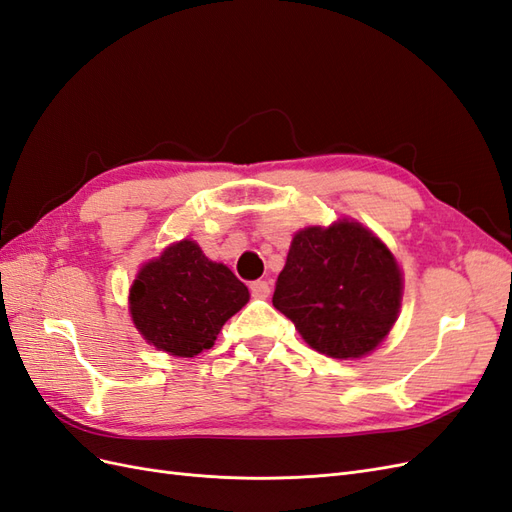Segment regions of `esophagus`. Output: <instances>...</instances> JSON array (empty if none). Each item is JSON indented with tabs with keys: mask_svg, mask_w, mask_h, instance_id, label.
Returning <instances> with one entry per match:
<instances>
[{
	"mask_svg": "<svg viewBox=\"0 0 512 512\" xmlns=\"http://www.w3.org/2000/svg\"><path fill=\"white\" fill-rule=\"evenodd\" d=\"M248 287H251L253 298H268L270 296V283L268 281H253Z\"/></svg>",
	"mask_w": 512,
	"mask_h": 512,
	"instance_id": "1",
	"label": "esophagus"
}]
</instances>
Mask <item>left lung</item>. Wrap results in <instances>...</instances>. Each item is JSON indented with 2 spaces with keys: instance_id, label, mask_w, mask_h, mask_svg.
Returning <instances> with one entry per match:
<instances>
[{
  "instance_id": "1",
  "label": "left lung",
  "mask_w": 512,
  "mask_h": 512,
  "mask_svg": "<svg viewBox=\"0 0 512 512\" xmlns=\"http://www.w3.org/2000/svg\"><path fill=\"white\" fill-rule=\"evenodd\" d=\"M401 289L388 248L362 225L341 221L296 233L272 304L317 352L360 358L390 332Z\"/></svg>"
}]
</instances>
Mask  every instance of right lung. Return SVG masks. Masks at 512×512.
I'll return each instance as SVG.
<instances>
[{
	"label": "right lung",
	"instance_id": "obj_1",
	"mask_svg": "<svg viewBox=\"0 0 512 512\" xmlns=\"http://www.w3.org/2000/svg\"><path fill=\"white\" fill-rule=\"evenodd\" d=\"M246 302V285L191 240L145 264L130 289V315L145 341L182 358L210 349Z\"/></svg>",
	"mask_w": 512,
	"mask_h": 512
}]
</instances>
